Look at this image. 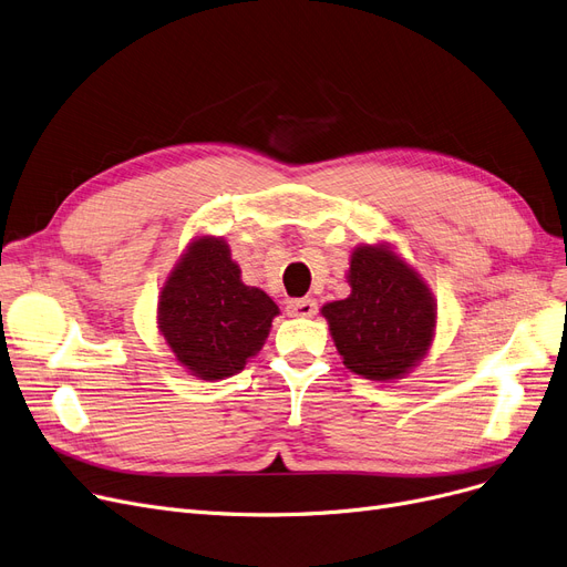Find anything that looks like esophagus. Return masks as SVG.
Returning a JSON list of instances; mask_svg holds the SVG:
<instances>
[{"label": "esophagus", "instance_id": "1", "mask_svg": "<svg viewBox=\"0 0 567 567\" xmlns=\"http://www.w3.org/2000/svg\"><path fill=\"white\" fill-rule=\"evenodd\" d=\"M317 312L315 299H291L287 303V315L291 317H312Z\"/></svg>", "mask_w": 567, "mask_h": 567}]
</instances>
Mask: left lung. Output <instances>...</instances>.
<instances>
[{"label":"left lung","mask_w":567,"mask_h":567,"mask_svg":"<svg viewBox=\"0 0 567 567\" xmlns=\"http://www.w3.org/2000/svg\"><path fill=\"white\" fill-rule=\"evenodd\" d=\"M352 293L327 303L331 336L352 373L396 380L433 340L435 303L429 287L386 248H357L350 261Z\"/></svg>","instance_id":"1"}]
</instances>
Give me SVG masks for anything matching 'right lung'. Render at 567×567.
Returning a JSON list of instances; mask_svg holds the SVG:
<instances>
[{
	"instance_id": "right-lung-1",
	"label": "right lung",
	"mask_w": 567,
	"mask_h": 567,
	"mask_svg": "<svg viewBox=\"0 0 567 567\" xmlns=\"http://www.w3.org/2000/svg\"><path fill=\"white\" fill-rule=\"evenodd\" d=\"M278 306L268 293L240 282L223 238L189 245L159 297V331L171 352L202 380L238 373L268 336Z\"/></svg>"
}]
</instances>
